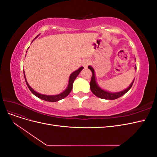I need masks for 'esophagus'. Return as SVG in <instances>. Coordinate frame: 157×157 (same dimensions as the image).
Here are the masks:
<instances>
[{"label":"esophagus","mask_w":157,"mask_h":157,"mask_svg":"<svg viewBox=\"0 0 157 157\" xmlns=\"http://www.w3.org/2000/svg\"><path fill=\"white\" fill-rule=\"evenodd\" d=\"M90 62L89 60H84L82 62V65L84 68H87L88 66L90 65Z\"/></svg>","instance_id":"1"}]
</instances>
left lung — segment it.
Instances as JSON below:
<instances>
[{
	"label": "left lung",
	"mask_w": 157,
	"mask_h": 157,
	"mask_svg": "<svg viewBox=\"0 0 157 157\" xmlns=\"http://www.w3.org/2000/svg\"><path fill=\"white\" fill-rule=\"evenodd\" d=\"M136 59V58H135ZM88 69H90V71H92V78H91V81H90V90H91L92 92L97 97L101 98V99H111V100H113V99H116L118 98L121 97L123 95L125 94L128 90H129L133 85V83L134 82V80H133V82L130 84V86L128 88L125 89L124 90H122L121 92H109L108 91H105L103 89H101L100 87H99L96 81V76H95V72L94 69L91 67V66H88ZM135 69H136V66H135Z\"/></svg>",
	"instance_id": "1"
}]
</instances>
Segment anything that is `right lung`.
Returning a JSON list of instances; mask_svg holds the SVG:
<instances>
[{
	"label": "right lung",
	"mask_w": 157,
	"mask_h": 157,
	"mask_svg": "<svg viewBox=\"0 0 157 157\" xmlns=\"http://www.w3.org/2000/svg\"><path fill=\"white\" fill-rule=\"evenodd\" d=\"M83 67H80L78 70L74 71L73 73H72L71 74L70 77H69V84H68V86L67 88H66L63 92H61L58 95H54V96H49V95H44V94H40L39 93H38L36 92H35L34 90H33L29 85L28 84L27 80L25 78V73L24 71H23V73H24V77H25V82L26 84L27 85L28 88L30 90V91L36 96V97H38L39 98L41 99H43L44 101H50V102H56V101H58L59 100H61V99H62L63 98H65L66 96H67L69 94V93L71 92V90L73 88V84L74 82V80H75V78H77V76L78 75V74L80 73V71H81L83 69Z\"/></svg>",
	"instance_id": "1"
}]
</instances>
